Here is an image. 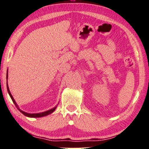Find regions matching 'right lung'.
Segmentation results:
<instances>
[{
  "label": "right lung",
  "mask_w": 149,
  "mask_h": 149,
  "mask_svg": "<svg viewBox=\"0 0 149 149\" xmlns=\"http://www.w3.org/2000/svg\"><path fill=\"white\" fill-rule=\"evenodd\" d=\"M7 87L8 93H9V96H11V99H12V100H13V103L15 104V105L16 106V107L18 109V110L19 111H20L21 113H22L24 114V116H28V117H43V116H47V115H49V114L52 113H53V112L55 110V109H56V107H55L53 108V109H51V110L47 111H45V112H43V113H34V114L28 113H26V112L23 111H22L21 109H19V108L18 106L17 105V104H16L15 101L12 95H11V93H10V91H9V87H8L7 83Z\"/></svg>",
  "instance_id": "add662e5"
}]
</instances>
